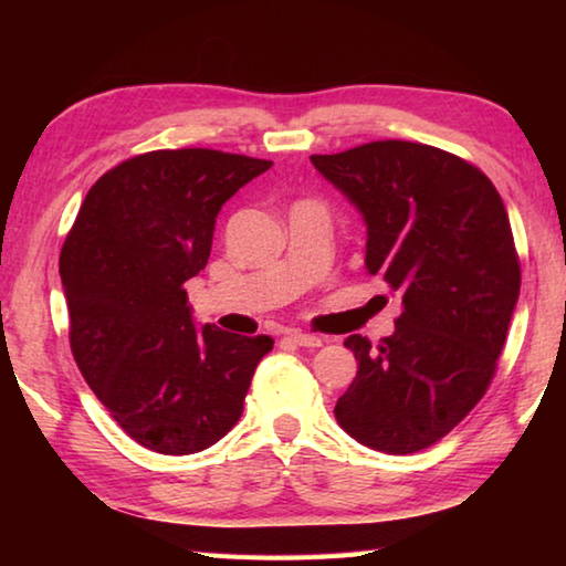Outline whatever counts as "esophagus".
Segmentation results:
<instances>
[{
    "label": "esophagus",
    "instance_id": "obj_1",
    "mask_svg": "<svg viewBox=\"0 0 566 566\" xmlns=\"http://www.w3.org/2000/svg\"><path fill=\"white\" fill-rule=\"evenodd\" d=\"M286 339H292L294 344H300V347H310V349L322 347L319 337H314V334H304V332H290L286 334Z\"/></svg>",
    "mask_w": 566,
    "mask_h": 566
}]
</instances>
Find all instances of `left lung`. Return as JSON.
Masks as SVG:
<instances>
[{"mask_svg": "<svg viewBox=\"0 0 566 566\" xmlns=\"http://www.w3.org/2000/svg\"><path fill=\"white\" fill-rule=\"evenodd\" d=\"M312 165L359 209L369 274L401 296L395 334L344 342L357 377L334 417L387 454L432 447L484 397L520 300V256L500 191L444 149L385 139Z\"/></svg>", "mask_w": 566, "mask_h": 566, "instance_id": "left-lung-1", "label": "left lung"}]
</instances>
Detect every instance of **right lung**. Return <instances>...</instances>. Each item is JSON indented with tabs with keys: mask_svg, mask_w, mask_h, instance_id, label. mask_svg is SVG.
<instances>
[{
	"mask_svg": "<svg viewBox=\"0 0 566 566\" xmlns=\"http://www.w3.org/2000/svg\"><path fill=\"white\" fill-rule=\"evenodd\" d=\"M272 161L217 149H157L122 161L84 197L60 276L76 367L134 442L195 454L242 417L274 347L191 319L185 282L207 266L217 214Z\"/></svg>",
	"mask_w": 566,
	"mask_h": 566,
	"instance_id": "1",
	"label": "right lung"
}]
</instances>
